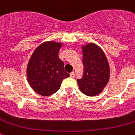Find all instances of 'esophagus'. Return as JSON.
<instances>
[{
	"label": "esophagus",
	"mask_w": 135,
	"mask_h": 135,
	"mask_svg": "<svg viewBox=\"0 0 135 135\" xmlns=\"http://www.w3.org/2000/svg\"><path fill=\"white\" fill-rule=\"evenodd\" d=\"M70 77H71V78H74V77H75L74 72H71V73H70Z\"/></svg>",
	"instance_id": "esophagus-1"
}]
</instances>
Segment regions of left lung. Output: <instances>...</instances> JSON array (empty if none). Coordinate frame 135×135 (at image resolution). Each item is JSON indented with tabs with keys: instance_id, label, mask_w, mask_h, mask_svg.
<instances>
[{
	"instance_id": "obj_1",
	"label": "left lung",
	"mask_w": 135,
	"mask_h": 135,
	"mask_svg": "<svg viewBox=\"0 0 135 135\" xmlns=\"http://www.w3.org/2000/svg\"><path fill=\"white\" fill-rule=\"evenodd\" d=\"M81 47L84 71L82 78L77 79L79 89L86 96H97L109 82V62L102 49L95 43L89 42Z\"/></svg>"
}]
</instances>
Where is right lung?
I'll list each match as a JSON object with an SVG mask.
<instances>
[{
    "label": "right lung",
    "mask_w": 135,
    "mask_h": 135,
    "mask_svg": "<svg viewBox=\"0 0 135 135\" xmlns=\"http://www.w3.org/2000/svg\"><path fill=\"white\" fill-rule=\"evenodd\" d=\"M63 45L59 42H44L37 46L30 58L27 79L31 88L38 95L49 96L55 93L63 80L70 77L58 56Z\"/></svg>",
    "instance_id": "right-lung-1"
}]
</instances>
